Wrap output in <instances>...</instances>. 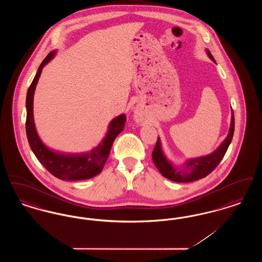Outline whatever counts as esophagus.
<instances>
[{
    "label": "esophagus",
    "instance_id": "obj_1",
    "mask_svg": "<svg viewBox=\"0 0 262 262\" xmlns=\"http://www.w3.org/2000/svg\"><path fill=\"white\" fill-rule=\"evenodd\" d=\"M136 120H137V122H140L141 121V117H140L139 114L136 115Z\"/></svg>",
    "mask_w": 262,
    "mask_h": 262
}]
</instances>
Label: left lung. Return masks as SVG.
I'll list each match as a JSON object with an SVG mask.
<instances>
[{"instance_id": "8db88e82", "label": "left lung", "mask_w": 262, "mask_h": 262, "mask_svg": "<svg viewBox=\"0 0 262 262\" xmlns=\"http://www.w3.org/2000/svg\"><path fill=\"white\" fill-rule=\"evenodd\" d=\"M206 54L208 55V57L211 59L212 61L215 62L210 51L206 49ZM231 114H232V118H231L229 134L225 138L224 141L219 145V147L208 155L187 160L182 168L174 166L172 162H170V160L167 159V157L163 152L160 138L158 137L156 145L152 152V159L163 177L177 183H190L193 181H198L200 179L206 177L207 174H210L212 171L218 166L220 161L223 159L225 153L228 149L234 136L235 117H234L233 110L231 111Z\"/></svg>"}]
</instances>
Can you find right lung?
Returning <instances> with one entry per match:
<instances>
[{
	"instance_id": "right-lung-1",
	"label": "right lung",
	"mask_w": 262,
	"mask_h": 262,
	"mask_svg": "<svg viewBox=\"0 0 262 262\" xmlns=\"http://www.w3.org/2000/svg\"><path fill=\"white\" fill-rule=\"evenodd\" d=\"M56 51H52L38 68L26 95V123L25 129L30 148L41 163L53 176L63 181L88 180L100 174L110 154L113 142L124 129L126 118L122 114L113 119L108 125V132L99 144L86 153H62L47 147L40 137L33 118V97L38 79L43 68L54 58Z\"/></svg>"
}]
</instances>
